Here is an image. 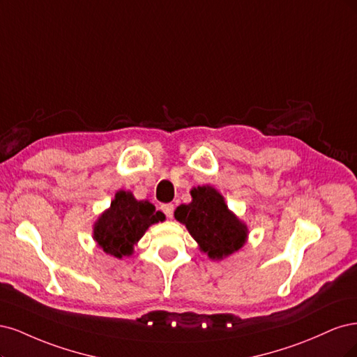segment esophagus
Returning <instances> with one entry per match:
<instances>
[{
	"label": "esophagus",
	"mask_w": 357,
	"mask_h": 357,
	"mask_svg": "<svg viewBox=\"0 0 357 357\" xmlns=\"http://www.w3.org/2000/svg\"><path fill=\"white\" fill-rule=\"evenodd\" d=\"M162 211L165 212V215H166L167 218H172V216H174V211H175V206H174V204H172V203L163 204V206H162Z\"/></svg>",
	"instance_id": "obj_1"
}]
</instances>
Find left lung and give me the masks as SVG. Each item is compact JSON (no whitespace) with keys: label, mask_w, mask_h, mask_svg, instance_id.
I'll use <instances>...</instances> for the list:
<instances>
[{"label":"left lung","mask_w":357,"mask_h":357,"mask_svg":"<svg viewBox=\"0 0 357 357\" xmlns=\"http://www.w3.org/2000/svg\"><path fill=\"white\" fill-rule=\"evenodd\" d=\"M192 202L181 204L175 218L212 259H222L245 245L248 228L228 211L222 195L212 187L191 190Z\"/></svg>","instance_id":"left-lung-1"}]
</instances>
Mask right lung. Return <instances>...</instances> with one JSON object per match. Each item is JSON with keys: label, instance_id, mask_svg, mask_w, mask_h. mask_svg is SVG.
I'll use <instances>...</instances> for the list:
<instances>
[{"label": "right lung", "instance_id": "add662e5", "mask_svg": "<svg viewBox=\"0 0 357 357\" xmlns=\"http://www.w3.org/2000/svg\"><path fill=\"white\" fill-rule=\"evenodd\" d=\"M158 221H165V215L151 203L137 202L130 192L119 191L111 208L95 224L93 236L103 252L121 258L130 255L146 228Z\"/></svg>", "mask_w": 357, "mask_h": 357}]
</instances>
